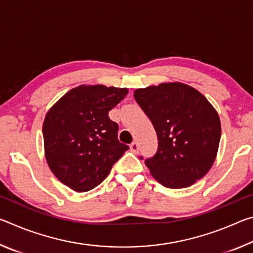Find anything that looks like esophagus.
<instances>
[{
  "label": "esophagus",
  "mask_w": 253,
  "mask_h": 253,
  "mask_svg": "<svg viewBox=\"0 0 253 253\" xmlns=\"http://www.w3.org/2000/svg\"><path fill=\"white\" fill-rule=\"evenodd\" d=\"M130 151L134 153V154H137L138 153V149H139V146H138V144H137L136 142H134V143H131L130 144Z\"/></svg>",
  "instance_id": "obj_1"
}]
</instances>
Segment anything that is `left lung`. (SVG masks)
<instances>
[{"mask_svg": "<svg viewBox=\"0 0 253 253\" xmlns=\"http://www.w3.org/2000/svg\"><path fill=\"white\" fill-rule=\"evenodd\" d=\"M134 97L157 134V152L145 160L153 177L169 188L202 178L215 161L221 138L220 117L207 98L181 83L136 89Z\"/></svg>", "mask_w": 253, "mask_h": 253, "instance_id": "1", "label": "left lung"}]
</instances>
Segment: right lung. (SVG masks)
<instances>
[{"mask_svg": "<svg viewBox=\"0 0 253 253\" xmlns=\"http://www.w3.org/2000/svg\"><path fill=\"white\" fill-rule=\"evenodd\" d=\"M127 93V88L81 84L45 115V160L54 176L71 190L87 192L99 185L129 148L118 140L117 123L108 116Z\"/></svg>", "mask_w": 253, "mask_h": 253, "instance_id": "right-lung-1", "label": "right lung"}]
</instances>
